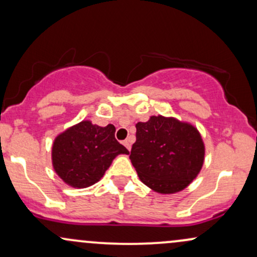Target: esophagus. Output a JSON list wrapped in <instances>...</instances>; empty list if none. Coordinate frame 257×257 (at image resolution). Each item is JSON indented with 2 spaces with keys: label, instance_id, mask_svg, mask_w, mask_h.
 <instances>
[{
  "label": "esophagus",
  "instance_id": "esophagus-1",
  "mask_svg": "<svg viewBox=\"0 0 257 257\" xmlns=\"http://www.w3.org/2000/svg\"><path fill=\"white\" fill-rule=\"evenodd\" d=\"M123 145H124V146L126 147V150L131 151V148H132V142H131V140H129V139H126V140L123 141Z\"/></svg>",
  "mask_w": 257,
  "mask_h": 257
}]
</instances>
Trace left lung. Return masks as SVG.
<instances>
[{"label": "left lung", "mask_w": 257, "mask_h": 257, "mask_svg": "<svg viewBox=\"0 0 257 257\" xmlns=\"http://www.w3.org/2000/svg\"><path fill=\"white\" fill-rule=\"evenodd\" d=\"M205 151L195 125L158 115L137 123V141L129 159L142 183L156 193L175 194L200 174Z\"/></svg>", "instance_id": "obj_1"}]
</instances>
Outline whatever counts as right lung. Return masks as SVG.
<instances>
[{
    "instance_id": "1",
    "label": "right lung",
    "mask_w": 257,
    "mask_h": 257,
    "mask_svg": "<svg viewBox=\"0 0 257 257\" xmlns=\"http://www.w3.org/2000/svg\"><path fill=\"white\" fill-rule=\"evenodd\" d=\"M113 124L99 126L81 120L55 138L51 148L52 168L64 183L82 189L97 183L112 160L129 151L115 138Z\"/></svg>"
}]
</instances>
